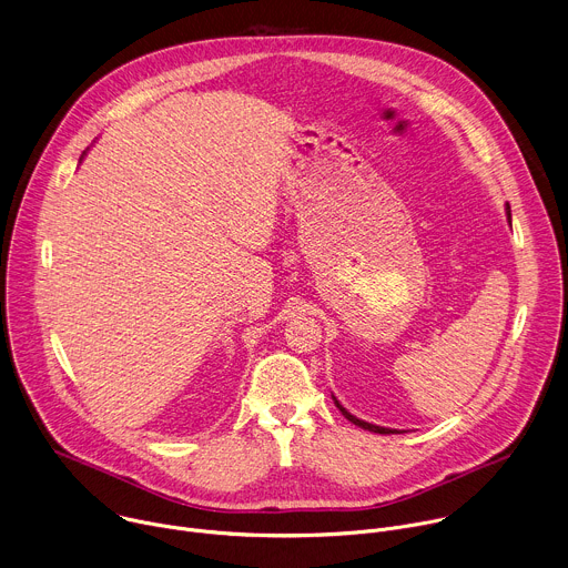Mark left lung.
Returning <instances> with one entry per match:
<instances>
[{
	"instance_id": "1",
	"label": "left lung",
	"mask_w": 568,
	"mask_h": 568,
	"mask_svg": "<svg viewBox=\"0 0 568 568\" xmlns=\"http://www.w3.org/2000/svg\"><path fill=\"white\" fill-rule=\"evenodd\" d=\"M506 216H508V221H510V205L506 203ZM333 403H335V407L339 409V412H343V416L345 418H349L354 425H358V427H363V429H369V432H376V434H394V432H398V429H389V427H381V425H372V423H367V420H361V418H356L354 414H349L343 405H339L337 403V398L333 396Z\"/></svg>"
}]
</instances>
